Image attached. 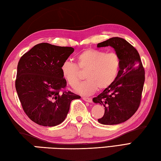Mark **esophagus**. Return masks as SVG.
Returning a JSON list of instances; mask_svg holds the SVG:
<instances>
[{
    "label": "esophagus",
    "mask_w": 161,
    "mask_h": 161,
    "mask_svg": "<svg viewBox=\"0 0 161 161\" xmlns=\"http://www.w3.org/2000/svg\"><path fill=\"white\" fill-rule=\"evenodd\" d=\"M83 100H84L86 102H89V103H91V102L92 101V99L91 98H87V97H83Z\"/></svg>",
    "instance_id": "obj_1"
}]
</instances>
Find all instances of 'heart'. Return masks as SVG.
I'll return each mask as SVG.
<instances>
[{
    "mask_svg": "<svg viewBox=\"0 0 161 161\" xmlns=\"http://www.w3.org/2000/svg\"><path fill=\"white\" fill-rule=\"evenodd\" d=\"M120 57L115 52L106 53L98 49L87 48L77 57V65L65 60L60 67L63 78L72 88L82 79L81 72H85L87 80L77 87L83 95H90L97 89L103 90L112 84L119 74Z\"/></svg>",
    "mask_w": 161,
    "mask_h": 161,
    "instance_id": "1",
    "label": "heart"
}]
</instances>
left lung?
I'll return each instance as SVG.
<instances>
[{"mask_svg":"<svg viewBox=\"0 0 161 161\" xmlns=\"http://www.w3.org/2000/svg\"><path fill=\"white\" fill-rule=\"evenodd\" d=\"M111 46L120 57L121 65L115 81L97 97L96 103L105 107L104 115L98 121L103 125H118L130 119L140 106L145 81V71L136 49L122 38L113 37L98 43L97 47Z\"/></svg>","mask_w":161,"mask_h":161,"instance_id":"1","label":"left lung"}]
</instances>
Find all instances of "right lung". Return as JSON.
<instances>
[{
    "label": "right lung",
    "mask_w": 161,
    "mask_h": 161,
    "mask_svg": "<svg viewBox=\"0 0 161 161\" xmlns=\"http://www.w3.org/2000/svg\"><path fill=\"white\" fill-rule=\"evenodd\" d=\"M73 52L72 47L41 43L20 58L15 88L23 110L35 123L46 127L62 123L71 101L81 98L65 90L60 70Z\"/></svg>",
    "instance_id": "add662e5"
}]
</instances>
